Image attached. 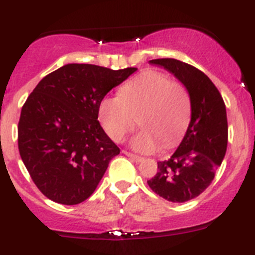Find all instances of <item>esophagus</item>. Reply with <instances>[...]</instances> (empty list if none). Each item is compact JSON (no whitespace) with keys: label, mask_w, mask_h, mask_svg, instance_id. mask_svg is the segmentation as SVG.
<instances>
[{"label":"esophagus","mask_w":255,"mask_h":255,"mask_svg":"<svg viewBox=\"0 0 255 255\" xmlns=\"http://www.w3.org/2000/svg\"><path fill=\"white\" fill-rule=\"evenodd\" d=\"M124 154L128 155V157H130V158H131L132 161L138 162V163L144 159V158H141V157H139V155H135V154H132V153H130V152H126V150H124Z\"/></svg>","instance_id":"1"}]
</instances>
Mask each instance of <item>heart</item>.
<instances>
[{
  "instance_id": "b5f03b06",
  "label": "heart",
  "mask_w": 255,
  "mask_h": 255,
  "mask_svg": "<svg viewBox=\"0 0 255 255\" xmlns=\"http://www.w3.org/2000/svg\"><path fill=\"white\" fill-rule=\"evenodd\" d=\"M98 117L108 136L117 143L132 131L138 117L143 128L131 140L138 152H154L159 143L171 148L179 143L190 124V94L167 74L147 70L125 83L117 96L105 97Z\"/></svg>"
}]
</instances>
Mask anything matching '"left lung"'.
Segmentation results:
<instances>
[{"mask_svg": "<svg viewBox=\"0 0 255 255\" xmlns=\"http://www.w3.org/2000/svg\"><path fill=\"white\" fill-rule=\"evenodd\" d=\"M158 65L176 76L188 89L191 120L185 136L148 185L168 202L182 203L202 194L215 179L227 148L226 106L216 85L197 67L175 58H157Z\"/></svg>", "mask_w": 255, "mask_h": 255, "instance_id": "obj_1", "label": "left lung"}]
</instances>
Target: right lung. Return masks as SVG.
I'll return each instance as SVG.
<instances>
[{
    "mask_svg": "<svg viewBox=\"0 0 255 255\" xmlns=\"http://www.w3.org/2000/svg\"><path fill=\"white\" fill-rule=\"evenodd\" d=\"M136 70L67 64L44 76L28 97L17 125L19 152L48 199L73 206L93 194L120 153L98 121L100 103Z\"/></svg>",
    "mask_w": 255,
    "mask_h": 255,
    "instance_id": "add662e5",
    "label": "right lung"
}]
</instances>
